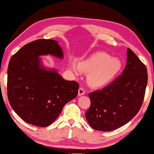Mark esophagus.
<instances>
[{"mask_svg":"<svg viewBox=\"0 0 154 154\" xmlns=\"http://www.w3.org/2000/svg\"><path fill=\"white\" fill-rule=\"evenodd\" d=\"M85 90H84L83 88H80L79 89V95L81 96V95H83V94H85Z\"/></svg>","mask_w":154,"mask_h":154,"instance_id":"34e87169","label":"esophagus"}]
</instances>
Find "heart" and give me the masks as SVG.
Segmentation results:
<instances>
[{
    "label": "heart",
    "mask_w": 154,
    "mask_h": 154,
    "mask_svg": "<svg viewBox=\"0 0 154 154\" xmlns=\"http://www.w3.org/2000/svg\"><path fill=\"white\" fill-rule=\"evenodd\" d=\"M121 62L118 58L111 57L102 52H96L87 60L82 61L79 66L71 63V69L78 72L79 69L88 74V81L94 87H101L109 83L121 69Z\"/></svg>",
    "instance_id": "heart-1"
}]
</instances>
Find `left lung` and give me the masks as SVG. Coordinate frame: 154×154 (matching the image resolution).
Returning <instances> with one entry per match:
<instances>
[{
  "mask_svg": "<svg viewBox=\"0 0 154 154\" xmlns=\"http://www.w3.org/2000/svg\"><path fill=\"white\" fill-rule=\"evenodd\" d=\"M122 75L106 87L90 92L85 113L89 125L100 131H111L125 125L137 115L144 101L148 81L147 69L130 48Z\"/></svg>",
  "mask_w": 154,
  "mask_h": 154,
  "instance_id": "1",
  "label": "left lung"
}]
</instances>
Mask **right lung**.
<instances>
[{"instance_id": "right-lung-1", "label": "right lung", "mask_w": 154, "mask_h": 154, "mask_svg": "<svg viewBox=\"0 0 154 154\" xmlns=\"http://www.w3.org/2000/svg\"><path fill=\"white\" fill-rule=\"evenodd\" d=\"M47 54L63 58L57 41H32L12 55L8 69L10 104L23 121L38 127L53 123L79 88L76 81H66L56 70L42 66L39 56Z\"/></svg>"}]
</instances>
